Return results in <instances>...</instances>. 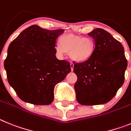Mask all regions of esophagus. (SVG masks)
I'll return each instance as SVG.
<instances>
[{
	"instance_id": "34e87169",
	"label": "esophagus",
	"mask_w": 131,
	"mask_h": 131,
	"mask_svg": "<svg viewBox=\"0 0 131 131\" xmlns=\"http://www.w3.org/2000/svg\"><path fill=\"white\" fill-rule=\"evenodd\" d=\"M70 68H71L72 71H73V70H74V64L72 63H70Z\"/></svg>"
}]
</instances>
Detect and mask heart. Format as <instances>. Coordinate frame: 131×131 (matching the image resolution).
<instances>
[{
	"instance_id": "heart-1",
	"label": "heart",
	"mask_w": 131,
	"mask_h": 131,
	"mask_svg": "<svg viewBox=\"0 0 131 131\" xmlns=\"http://www.w3.org/2000/svg\"><path fill=\"white\" fill-rule=\"evenodd\" d=\"M59 44L55 46L57 53L63 55L64 52L68 53L70 58L76 63H84L90 59L95 49L93 40L73 34L61 36Z\"/></svg>"
}]
</instances>
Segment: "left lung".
<instances>
[{
	"label": "left lung",
	"mask_w": 131,
	"mask_h": 131,
	"mask_svg": "<svg viewBox=\"0 0 131 131\" xmlns=\"http://www.w3.org/2000/svg\"><path fill=\"white\" fill-rule=\"evenodd\" d=\"M88 35L94 39L95 49L90 59L74 66L76 100L82 105L103 104L123 85L127 60L123 46L108 32L98 28Z\"/></svg>",
	"instance_id": "1"
}]
</instances>
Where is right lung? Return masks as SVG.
<instances>
[{
  "label": "right lung",
  "mask_w": 131,
  "mask_h": 131,
  "mask_svg": "<svg viewBox=\"0 0 131 131\" xmlns=\"http://www.w3.org/2000/svg\"><path fill=\"white\" fill-rule=\"evenodd\" d=\"M63 29L49 30L33 25L14 40L4 66L8 83L23 101L48 105L54 88L71 71L70 63L56 57L55 44Z\"/></svg>",
  "instance_id": "1"
}]
</instances>
